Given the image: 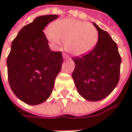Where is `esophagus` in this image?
Wrapping results in <instances>:
<instances>
[{
  "label": "esophagus",
  "instance_id": "esophagus-1",
  "mask_svg": "<svg viewBox=\"0 0 132 132\" xmlns=\"http://www.w3.org/2000/svg\"><path fill=\"white\" fill-rule=\"evenodd\" d=\"M63 58H64V60H68V59H69V56L68 55L63 53Z\"/></svg>",
  "mask_w": 132,
  "mask_h": 132
}]
</instances>
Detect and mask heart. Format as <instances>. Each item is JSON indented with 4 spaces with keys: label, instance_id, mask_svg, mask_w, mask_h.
Here are the masks:
<instances>
[{
    "label": "heart",
    "instance_id": "1",
    "mask_svg": "<svg viewBox=\"0 0 132 132\" xmlns=\"http://www.w3.org/2000/svg\"><path fill=\"white\" fill-rule=\"evenodd\" d=\"M45 36L55 48L64 42L65 50L75 56L90 52L98 40V32L93 25L70 18L55 22L46 29Z\"/></svg>",
    "mask_w": 132,
    "mask_h": 132
}]
</instances>
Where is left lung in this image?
<instances>
[{
    "label": "left lung",
    "mask_w": 132,
    "mask_h": 132,
    "mask_svg": "<svg viewBox=\"0 0 132 132\" xmlns=\"http://www.w3.org/2000/svg\"><path fill=\"white\" fill-rule=\"evenodd\" d=\"M93 24L98 31L97 43L89 53L72 58L75 64L72 78L79 94L95 102L107 97L117 86L122 60L109 34Z\"/></svg>",
    "instance_id": "left-lung-1"
}]
</instances>
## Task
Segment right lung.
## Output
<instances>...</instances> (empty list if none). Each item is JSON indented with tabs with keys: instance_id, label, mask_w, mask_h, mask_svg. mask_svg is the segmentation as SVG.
<instances>
[{
	"instance_id": "1",
	"label": "right lung",
	"mask_w": 132,
	"mask_h": 132,
	"mask_svg": "<svg viewBox=\"0 0 132 132\" xmlns=\"http://www.w3.org/2000/svg\"><path fill=\"white\" fill-rule=\"evenodd\" d=\"M58 15L40 16L23 26L11 44L7 65L10 88L28 105H39L51 96L61 71V52L50 50L43 30Z\"/></svg>"
}]
</instances>
